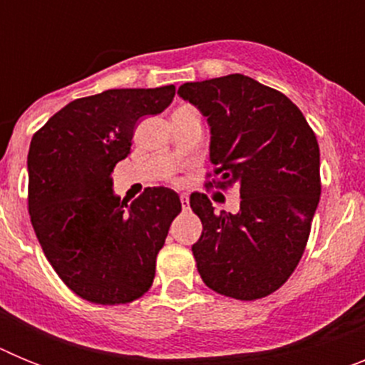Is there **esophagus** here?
Returning a JSON list of instances; mask_svg holds the SVG:
<instances>
[{
    "mask_svg": "<svg viewBox=\"0 0 365 365\" xmlns=\"http://www.w3.org/2000/svg\"><path fill=\"white\" fill-rule=\"evenodd\" d=\"M180 205H182V210H188V206H190L188 193H182V195H180Z\"/></svg>",
    "mask_w": 365,
    "mask_h": 365,
    "instance_id": "esophagus-1",
    "label": "esophagus"
}]
</instances>
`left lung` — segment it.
<instances>
[{"label":"left lung","instance_id":"obj_1","mask_svg":"<svg viewBox=\"0 0 365 365\" xmlns=\"http://www.w3.org/2000/svg\"><path fill=\"white\" fill-rule=\"evenodd\" d=\"M177 95L210 125V163L240 185V212H215L205 193L190 206L202 222L192 247L202 282L235 299L283 285L302 259L320 201V148L283 93L245 74L186 82Z\"/></svg>","mask_w":365,"mask_h":365}]
</instances>
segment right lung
<instances>
[{
	"mask_svg": "<svg viewBox=\"0 0 365 365\" xmlns=\"http://www.w3.org/2000/svg\"><path fill=\"white\" fill-rule=\"evenodd\" d=\"M173 96L175 86L108 89L69 102L32 137V228L58 276L87 302H133L153 283L180 199L157 186L124 205L111 172L130 155L137 122L163 113Z\"/></svg>",
	"mask_w": 365,
	"mask_h": 365,
	"instance_id": "right-lung-1",
	"label": "right lung"
}]
</instances>
